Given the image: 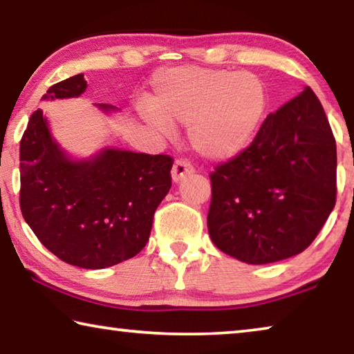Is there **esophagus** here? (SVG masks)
Returning <instances> with one entry per match:
<instances>
[{"label":"esophagus","mask_w":354,"mask_h":354,"mask_svg":"<svg viewBox=\"0 0 354 354\" xmlns=\"http://www.w3.org/2000/svg\"><path fill=\"white\" fill-rule=\"evenodd\" d=\"M192 173H194V169H192L190 164L185 162V160H176V162L173 164V169H171L173 183H179L183 178H185L187 175H192Z\"/></svg>","instance_id":"1"}]
</instances>
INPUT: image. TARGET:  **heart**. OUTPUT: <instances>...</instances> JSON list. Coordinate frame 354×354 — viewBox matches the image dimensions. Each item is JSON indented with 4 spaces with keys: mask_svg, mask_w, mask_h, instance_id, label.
Segmentation results:
<instances>
[{
    "mask_svg": "<svg viewBox=\"0 0 354 354\" xmlns=\"http://www.w3.org/2000/svg\"><path fill=\"white\" fill-rule=\"evenodd\" d=\"M268 109V92L251 71L181 65L156 71L142 117L162 134L187 127L194 151L227 162L247 149Z\"/></svg>",
    "mask_w": 354,
    "mask_h": 354,
    "instance_id": "heart-1",
    "label": "heart"
}]
</instances>
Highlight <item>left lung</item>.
<instances>
[{"label": "left lung", "mask_w": 354, "mask_h": 354, "mask_svg": "<svg viewBox=\"0 0 354 354\" xmlns=\"http://www.w3.org/2000/svg\"><path fill=\"white\" fill-rule=\"evenodd\" d=\"M335 140L310 87L263 120L245 151L211 175L215 247L261 266L306 250L335 205Z\"/></svg>", "instance_id": "1"}]
</instances>
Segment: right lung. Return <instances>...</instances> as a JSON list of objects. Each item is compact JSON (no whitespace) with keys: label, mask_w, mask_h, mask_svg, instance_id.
Returning <instances> with one entry per match:
<instances>
[{"label":"right lung","mask_w":354,"mask_h":354,"mask_svg":"<svg viewBox=\"0 0 354 354\" xmlns=\"http://www.w3.org/2000/svg\"><path fill=\"white\" fill-rule=\"evenodd\" d=\"M84 75L48 88L41 100L77 98ZM112 115L118 107L95 104ZM173 160L165 154L104 147L73 158L34 111L20 142V207L44 247L59 259L88 270L112 267L140 253L153 215L171 187Z\"/></svg>","instance_id":"obj_1"}]
</instances>
